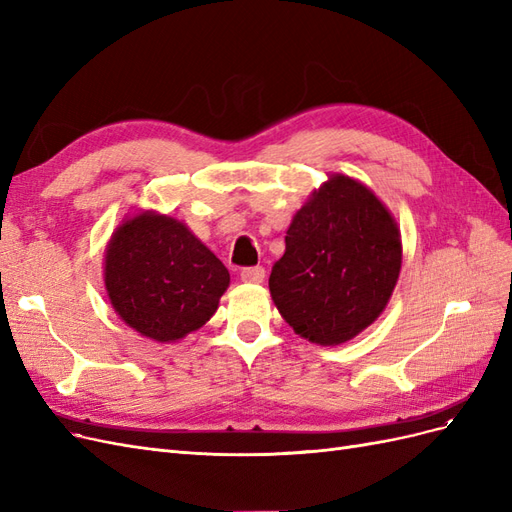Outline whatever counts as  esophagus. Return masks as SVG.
I'll use <instances>...</instances> for the list:
<instances>
[{
    "label": "esophagus",
    "mask_w": 512,
    "mask_h": 512,
    "mask_svg": "<svg viewBox=\"0 0 512 512\" xmlns=\"http://www.w3.org/2000/svg\"><path fill=\"white\" fill-rule=\"evenodd\" d=\"M241 280L247 284H260L265 280V269L262 267H245L241 269Z\"/></svg>",
    "instance_id": "34e87169"
}]
</instances>
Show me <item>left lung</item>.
Segmentation results:
<instances>
[{
	"label": "left lung",
	"mask_w": 512,
	"mask_h": 512,
	"mask_svg": "<svg viewBox=\"0 0 512 512\" xmlns=\"http://www.w3.org/2000/svg\"><path fill=\"white\" fill-rule=\"evenodd\" d=\"M399 269L401 237L389 209L367 185L333 175L292 218L269 290L294 333L337 346L384 312Z\"/></svg>",
	"instance_id": "obj_1"
}]
</instances>
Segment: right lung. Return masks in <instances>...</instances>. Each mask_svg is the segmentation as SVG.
Segmentation results:
<instances>
[{
  "label": "right lung",
  "mask_w": 512,
  "mask_h": 512,
  "mask_svg": "<svg viewBox=\"0 0 512 512\" xmlns=\"http://www.w3.org/2000/svg\"><path fill=\"white\" fill-rule=\"evenodd\" d=\"M228 269L183 222L136 213L113 232L104 286L119 318L153 342H177L215 314Z\"/></svg>",
  "instance_id": "1"
}]
</instances>
